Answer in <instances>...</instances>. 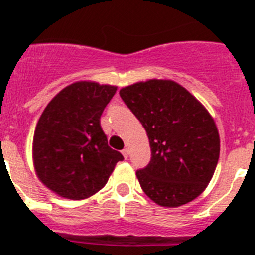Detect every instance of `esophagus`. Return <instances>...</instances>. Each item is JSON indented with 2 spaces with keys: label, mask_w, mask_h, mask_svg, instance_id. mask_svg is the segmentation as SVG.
Returning a JSON list of instances; mask_svg holds the SVG:
<instances>
[{
  "label": "esophagus",
  "mask_w": 255,
  "mask_h": 255,
  "mask_svg": "<svg viewBox=\"0 0 255 255\" xmlns=\"http://www.w3.org/2000/svg\"><path fill=\"white\" fill-rule=\"evenodd\" d=\"M121 153H123L124 158H125V159H128V157H129V154H130L129 149H128V148H125V149H123V150H121Z\"/></svg>",
  "instance_id": "1"
}]
</instances>
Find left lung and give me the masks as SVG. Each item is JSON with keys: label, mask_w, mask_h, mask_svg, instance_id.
I'll use <instances>...</instances> for the list:
<instances>
[{"label": "left lung", "mask_w": 255, "mask_h": 255, "mask_svg": "<svg viewBox=\"0 0 255 255\" xmlns=\"http://www.w3.org/2000/svg\"><path fill=\"white\" fill-rule=\"evenodd\" d=\"M149 139L152 158L136 171L148 198L176 208L199 197L213 177L220 135L207 108L179 83L149 79L120 89Z\"/></svg>", "instance_id": "obj_1"}]
</instances>
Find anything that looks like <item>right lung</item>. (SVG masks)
I'll return each mask as SVG.
<instances>
[{
  "label": "right lung",
  "mask_w": 255,
  "mask_h": 255,
  "mask_svg": "<svg viewBox=\"0 0 255 255\" xmlns=\"http://www.w3.org/2000/svg\"><path fill=\"white\" fill-rule=\"evenodd\" d=\"M116 91L115 85L89 80L73 83L40 115L33 138V163L40 182L58 197H92L124 159L108 147L100 121Z\"/></svg>",
  "instance_id": "1"
}]
</instances>
